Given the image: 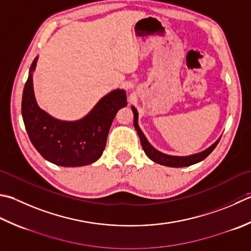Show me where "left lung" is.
<instances>
[{
    "instance_id": "left-lung-1",
    "label": "left lung",
    "mask_w": 251,
    "mask_h": 251,
    "mask_svg": "<svg viewBox=\"0 0 251 251\" xmlns=\"http://www.w3.org/2000/svg\"><path fill=\"white\" fill-rule=\"evenodd\" d=\"M131 110H132V113H134V126H135L137 132H138L142 149H144L145 153L148 155L149 159H151L153 162H156V163H159L161 165L171 166V168H184V166H189V165H193L195 163H198V162L202 161L207 158L211 152L214 150L215 147L218 146L219 141H220V139H219L218 141H215L214 144L207 150L200 152V153H197V154L189 155V156H173V155L164 154V153H162V152L154 149L153 147L149 144V141L147 140L146 136L144 135V132L141 131V129L138 126V112H137V110L134 106H131Z\"/></svg>"
}]
</instances>
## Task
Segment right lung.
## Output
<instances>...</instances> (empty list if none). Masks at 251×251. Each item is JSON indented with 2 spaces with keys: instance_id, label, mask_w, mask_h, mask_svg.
<instances>
[{
  "instance_id": "right-lung-1",
  "label": "right lung",
  "mask_w": 251,
  "mask_h": 251,
  "mask_svg": "<svg viewBox=\"0 0 251 251\" xmlns=\"http://www.w3.org/2000/svg\"><path fill=\"white\" fill-rule=\"evenodd\" d=\"M36 64L34 58L22 100L24 124L31 144L44 159L56 165L75 168L93 163L103 153L116 113L127 105L125 91L117 89L103 97L79 121H58L42 111L34 99L31 72Z\"/></svg>"
}]
</instances>
